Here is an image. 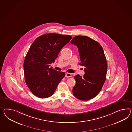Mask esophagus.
<instances>
[{
  "instance_id": "1",
  "label": "esophagus",
  "mask_w": 132,
  "mask_h": 132,
  "mask_svg": "<svg viewBox=\"0 0 132 132\" xmlns=\"http://www.w3.org/2000/svg\"><path fill=\"white\" fill-rule=\"evenodd\" d=\"M65 77L66 78H70V77H72V75H71L70 73H67L65 74Z\"/></svg>"
}]
</instances>
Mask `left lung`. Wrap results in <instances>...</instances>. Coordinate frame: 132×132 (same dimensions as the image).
Masks as SVG:
<instances>
[{"label": "left lung", "instance_id": "1", "mask_svg": "<svg viewBox=\"0 0 132 132\" xmlns=\"http://www.w3.org/2000/svg\"><path fill=\"white\" fill-rule=\"evenodd\" d=\"M71 44L77 46L80 58L79 64L84 66L85 74L74 77L76 85L73 88L75 97L88 101L101 90L106 78L107 63L103 48L98 43L86 36H77Z\"/></svg>", "mask_w": 132, "mask_h": 132}]
</instances>
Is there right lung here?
<instances>
[{"mask_svg": "<svg viewBox=\"0 0 132 132\" xmlns=\"http://www.w3.org/2000/svg\"><path fill=\"white\" fill-rule=\"evenodd\" d=\"M72 38L68 35L46 34L36 38L31 45L24 61V73L28 87L38 98L51 96L64 78V72L49 67Z\"/></svg>", "mask_w": 132, "mask_h": 132, "instance_id": "add662e5", "label": "right lung"}]
</instances>
